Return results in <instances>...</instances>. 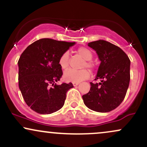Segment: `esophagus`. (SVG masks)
<instances>
[{"instance_id": "esophagus-1", "label": "esophagus", "mask_w": 147, "mask_h": 147, "mask_svg": "<svg viewBox=\"0 0 147 147\" xmlns=\"http://www.w3.org/2000/svg\"><path fill=\"white\" fill-rule=\"evenodd\" d=\"M72 84H73L74 86H78L79 84V82H72Z\"/></svg>"}]
</instances>
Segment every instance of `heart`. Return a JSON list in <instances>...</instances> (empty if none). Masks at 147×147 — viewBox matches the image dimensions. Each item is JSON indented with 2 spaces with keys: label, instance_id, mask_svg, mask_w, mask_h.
Here are the masks:
<instances>
[{
  "label": "heart",
  "instance_id": "1",
  "mask_svg": "<svg viewBox=\"0 0 147 147\" xmlns=\"http://www.w3.org/2000/svg\"><path fill=\"white\" fill-rule=\"evenodd\" d=\"M77 53L82 56L87 61L84 63V66H87L88 68H92V64L90 61L92 58V53L89 49L86 48H79L77 50ZM59 64L62 70H67L69 67V53L68 52H63L59 59ZM90 76V72L87 69H82L80 70H76L73 69H70L64 72V79L67 82H79L88 79Z\"/></svg>",
  "mask_w": 147,
  "mask_h": 147
}]
</instances>
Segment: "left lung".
<instances>
[{"label":"left lung","instance_id":"1","mask_svg":"<svg viewBox=\"0 0 147 147\" xmlns=\"http://www.w3.org/2000/svg\"><path fill=\"white\" fill-rule=\"evenodd\" d=\"M88 45L96 51L101 61L95 77L101 82H90V91L82 96L84 103L96 112H110L125 97L130 82L131 61L122 49L110 42L99 40Z\"/></svg>","mask_w":147,"mask_h":147}]
</instances>
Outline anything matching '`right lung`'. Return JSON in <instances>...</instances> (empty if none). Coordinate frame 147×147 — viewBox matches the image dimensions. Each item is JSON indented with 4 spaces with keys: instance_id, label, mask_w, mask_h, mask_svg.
I'll use <instances>...</instances> for the list:
<instances>
[{
    "instance_id": "obj_1",
    "label": "right lung",
    "mask_w": 147,
    "mask_h": 147,
    "mask_svg": "<svg viewBox=\"0 0 147 147\" xmlns=\"http://www.w3.org/2000/svg\"><path fill=\"white\" fill-rule=\"evenodd\" d=\"M75 42L41 38L30 45L18 61V86L32 110L51 114L63 107L72 83L58 85L63 75L59 59Z\"/></svg>"
}]
</instances>
